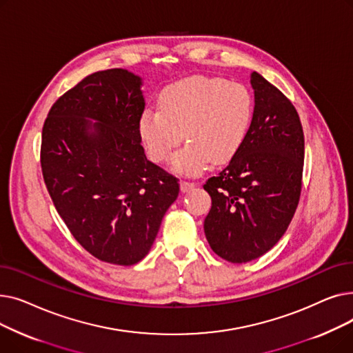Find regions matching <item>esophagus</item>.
Here are the masks:
<instances>
[{
    "label": "esophagus",
    "mask_w": 353,
    "mask_h": 353,
    "mask_svg": "<svg viewBox=\"0 0 353 353\" xmlns=\"http://www.w3.org/2000/svg\"><path fill=\"white\" fill-rule=\"evenodd\" d=\"M196 188V183H192V181H180V190L183 193H188L190 190H193Z\"/></svg>",
    "instance_id": "1"
}]
</instances>
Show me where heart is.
I'll use <instances>...</instances> for the list:
<instances>
[{"label":"heart","instance_id":"obj_1","mask_svg":"<svg viewBox=\"0 0 353 353\" xmlns=\"http://www.w3.org/2000/svg\"><path fill=\"white\" fill-rule=\"evenodd\" d=\"M254 117V100L243 84L194 76L167 85L159 110L147 108L139 136L153 161H167L184 134L189 143L173 159V169L199 174L213 161L226 164L243 147Z\"/></svg>","mask_w":353,"mask_h":353}]
</instances>
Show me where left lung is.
Returning <instances> with one entry per match:
<instances>
[{"label":"left lung","mask_w":353,"mask_h":353,"mask_svg":"<svg viewBox=\"0 0 353 353\" xmlns=\"http://www.w3.org/2000/svg\"><path fill=\"white\" fill-rule=\"evenodd\" d=\"M250 133L225 170L203 188L212 197L205 234L213 252L246 263L269 252L298 208L305 159L299 114L289 99L253 71Z\"/></svg>","instance_id":"left-lung-1"}]
</instances>
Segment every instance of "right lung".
Instances as JSON below:
<instances>
[{"label": "right lung", "instance_id": "right-lung-1", "mask_svg": "<svg viewBox=\"0 0 353 353\" xmlns=\"http://www.w3.org/2000/svg\"><path fill=\"white\" fill-rule=\"evenodd\" d=\"M143 80L97 71L68 90L43 127L41 169L74 239L101 262L130 266L150 252L177 179L148 161L140 144Z\"/></svg>", "mask_w": 353, "mask_h": 353}]
</instances>
